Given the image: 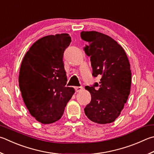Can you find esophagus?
Instances as JSON below:
<instances>
[{"mask_svg":"<svg viewBox=\"0 0 154 154\" xmlns=\"http://www.w3.org/2000/svg\"><path fill=\"white\" fill-rule=\"evenodd\" d=\"M75 91H76V92H79V91H81L82 90L83 88H82V87H75Z\"/></svg>","mask_w":154,"mask_h":154,"instance_id":"34e87169","label":"esophagus"}]
</instances>
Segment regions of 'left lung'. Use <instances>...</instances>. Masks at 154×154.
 <instances>
[{"label": "left lung", "instance_id": "8db88e82", "mask_svg": "<svg viewBox=\"0 0 154 154\" xmlns=\"http://www.w3.org/2000/svg\"><path fill=\"white\" fill-rule=\"evenodd\" d=\"M81 38L88 44L83 50L90 57L92 75L101 77L99 83L85 86L91 100L84 109L85 114L96 123H111L120 115L129 96V61L122 47L110 36L96 31H83Z\"/></svg>", "mask_w": 154, "mask_h": 154}]
</instances>
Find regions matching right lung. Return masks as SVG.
Here are the masks:
<instances>
[{"instance_id": "1", "label": "right lung", "mask_w": 154, "mask_h": 154, "mask_svg": "<svg viewBox=\"0 0 154 154\" xmlns=\"http://www.w3.org/2000/svg\"><path fill=\"white\" fill-rule=\"evenodd\" d=\"M68 33L45 36L33 43L22 60L19 75L21 96L31 115L42 124L63 116L75 93L66 87L63 54L70 45Z\"/></svg>"}]
</instances>
